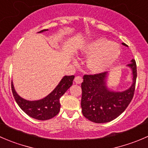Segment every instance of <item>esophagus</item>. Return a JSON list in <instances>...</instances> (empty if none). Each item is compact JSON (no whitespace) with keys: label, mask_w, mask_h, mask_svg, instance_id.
I'll return each mask as SVG.
<instances>
[{"label":"esophagus","mask_w":148,"mask_h":148,"mask_svg":"<svg viewBox=\"0 0 148 148\" xmlns=\"http://www.w3.org/2000/svg\"><path fill=\"white\" fill-rule=\"evenodd\" d=\"M74 81L75 83H77V84H80V83L83 82V78H82V77H80V76H76L74 79Z\"/></svg>","instance_id":"34e87169"}]
</instances>
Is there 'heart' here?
<instances>
[{
    "label": "heart",
    "mask_w": 148,
    "mask_h": 148,
    "mask_svg": "<svg viewBox=\"0 0 148 148\" xmlns=\"http://www.w3.org/2000/svg\"><path fill=\"white\" fill-rule=\"evenodd\" d=\"M81 52L89 57L88 68L94 73H101L117 62L121 55V47L116 42L100 37L85 45Z\"/></svg>",
    "instance_id": "1"
}]
</instances>
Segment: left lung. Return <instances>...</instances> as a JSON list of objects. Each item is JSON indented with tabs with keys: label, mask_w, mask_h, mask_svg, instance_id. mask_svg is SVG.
I'll use <instances>...</instances> for the list:
<instances>
[{
	"label": "left lung",
	"mask_w": 148,
	"mask_h": 148,
	"mask_svg": "<svg viewBox=\"0 0 148 148\" xmlns=\"http://www.w3.org/2000/svg\"><path fill=\"white\" fill-rule=\"evenodd\" d=\"M125 47L126 44L122 43ZM131 69L132 83L122 91H116L107 86L108 72L85 75L81 84V108L83 116L95 123H106L124 112L134 96L137 78V65L132 59L127 65Z\"/></svg>",
	"instance_id": "left-lung-1"
}]
</instances>
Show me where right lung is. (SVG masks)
Wrapping results in <instances>:
<instances>
[{"label":"right lung","instance_id":"add662e5","mask_svg":"<svg viewBox=\"0 0 148 148\" xmlns=\"http://www.w3.org/2000/svg\"><path fill=\"white\" fill-rule=\"evenodd\" d=\"M48 31L44 29L38 33ZM75 76H64L55 89L46 97L36 101H29L23 99L16 91L13 81L11 89L17 104L23 111L34 119L38 120H47L56 116L60 109V99L73 85Z\"/></svg>","mask_w":148,"mask_h":148}]
</instances>
